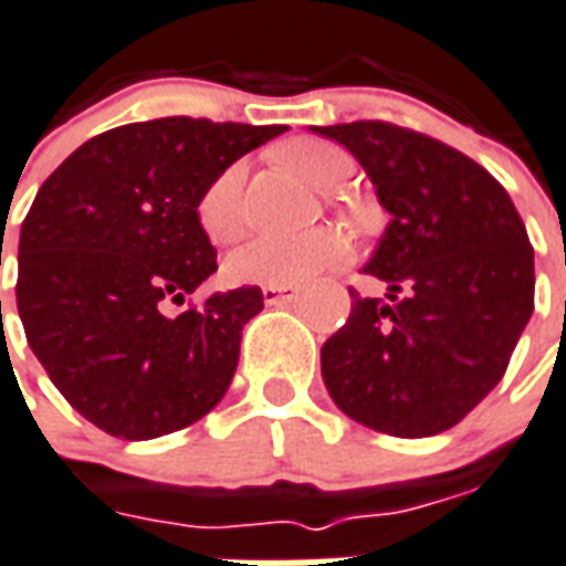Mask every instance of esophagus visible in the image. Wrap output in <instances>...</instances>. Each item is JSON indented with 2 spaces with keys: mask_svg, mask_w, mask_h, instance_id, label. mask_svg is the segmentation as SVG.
Segmentation results:
<instances>
[{
  "mask_svg": "<svg viewBox=\"0 0 566 566\" xmlns=\"http://www.w3.org/2000/svg\"><path fill=\"white\" fill-rule=\"evenodd\" d=\"M300 300V287L294 284H266L263 287V303L266 305H287Z\"/></svg>",
  "mask_w": 566,
  "mask_h": 566,
  "instance_id": "34e87169",
  "label": "esophagus"
}]
</instances>
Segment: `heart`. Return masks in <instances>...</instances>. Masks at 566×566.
Wrapping results in <instances>:
<instances>
[{
	"mask_svg": "<svg viewBox=\"0 0 566 566\" xmlns=\"http://www.w3.org/2000/svg\"><path fill=\"white\" fill-rule=\"evenodd\" d=\"M284 165L296 177L317 191H333L350 174V158L345 149L326 140H294L282 146ZM242 186H245V165H228L219 177L200 191L198 224L203 237L216 245L233 242L245 228L242 209ZM345 240L338 230H308L303 237H254L242 249L228 254L224 275L233 284H303L329 270L342 258Z\"/></svg>",
	"mask_w": 566,
	"mask_h": 566,
	"instance_id": "1",
	"label": "heart"
}]
</instances>
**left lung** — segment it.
I'll list each match as a JSON object with an SVG mask.
<instances>
[{
    "label": "left lung",
    "instance_id": "left-lung-1",
    "mask_svg": "<svg viewBox=\"0 0 566 566\" xmlns=\"http://www.w3.org/2000/svg\"><path fill=\"white\" fill-rule=\"evenodd\" d=\"M312 132L347 146L392 221L350 317L321 347V375L350 420L396 438L453 429L504 378L534 312V249L513 200L474 158L401 125Z\"/></svg>",
    "mask_w": 566,
    "mask_h": 566
}]
</instances>
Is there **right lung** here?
<instances>
[{"mask_svg": "<svg viewBox=\"0 0 566 566\" xmlns=\"http://www.w3.org/2000/svg\"><path fill=\"white\" fill-rule=\"evenodd\" d=\"M282 132L191 116L119 125L38 188L20 228L17 312L32 354L92 426L149 441L228 392L261 287L166 312L219 270L195 216L200 191Z\"/></svg>", "mask_w": 566, "mask_h": 566, "instance_id": "add662e5", "label": "right lung"}]
</instances>
